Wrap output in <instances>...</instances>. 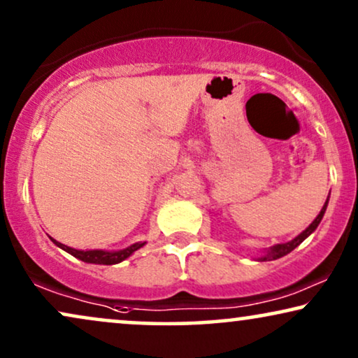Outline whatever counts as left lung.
I'll list each match as a JSON object with an SVG mask.
<instances>
[{
  "label": "left lung",
  "mask_w": 358,
  "mask_h": 358,
  "mask_svg": "<svg viewBox=\"0 0 358 358\" xmlns=\"http://www.w3.org/2000/svg\"><path fill=\"white\" fill-rule=\"evenodd\" d=\"M327 203H329V199H326V203H324V206H322V209H321V213L317 214V217L314 219V221H313L311 224H309V226H308L306 229H304V231L301 232V234L294 237L293 241L287 242V244H276V245H273V247H270V249L265 252V255H262L259 260H260V262L276 260V259H280V257L287 255V254H289V252H292V250L296 249V247H298L299 244H301V242H303L304 239H306L308 236H311L313 232L316 231V227L319 226V222H321V219H322V216H324V213H326Z\"/></svg>",
  "instance_id": "left-lung-1"
}]
</instances>
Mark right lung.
Listing matches in <instances>:
<instances>
[{
    "instance_id": "right-lung-1",
    "label": "right lung",
    "mask_w": 358,
    "mask_h": 358,
    "mask_svg": "<svg viewBox=\"0 0 358 358\" xmlns=\"http://www.w3.org/2000/svg\"><path fill=\"white\" fill-rule=\"evenodd\" d=\"M50 241L54 242L57 247H60V249L69 252L70 255L76 257V259H80L82 262H87V264H98V265L119 264V262L126 260L127 257H131L136 250H139L141 247L145 245V242H136V244H132L127 247V249H122V250H98V249L96 250H76V249H71V247H69V245L60 244V242L52 239V237H50Z\"/></svg>"
}]
</instances>
